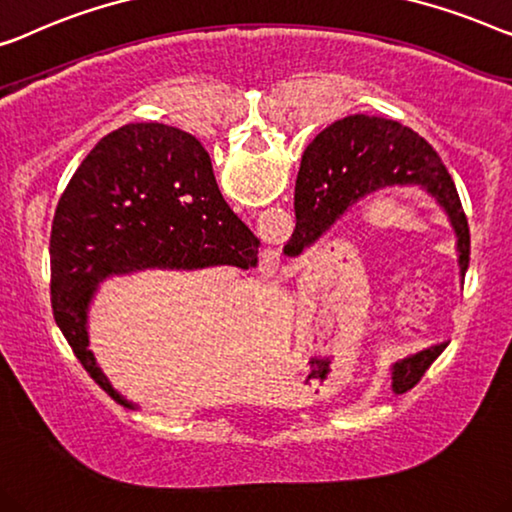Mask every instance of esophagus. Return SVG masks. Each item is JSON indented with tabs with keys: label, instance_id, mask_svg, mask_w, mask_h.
<instances>
[{
	"label": "esophagus",
	"instance_id": "34e87169",
	"mask_svg": "<svg viewBox=\"0 0 512 512\" xmlns=\"http://www.w3.org/2000/svg\"><path fill=\"white\" fill-rule=\"evenodd\" d=\"M263 263H265V268H277V265H279V251L277 249H268V251H265V254H263Z\"/></svg>",
	"mask_w": 512,
	"mask_h": 512
}]
</instances>
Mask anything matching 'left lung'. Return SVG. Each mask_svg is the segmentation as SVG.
Returning <instances> with one entry per match:
<instances>
[{
  "label": "left lung",
  "mask_w": 512,
  "mask_h": 512,
  "mask_svg": "<svg viewBox=\"0 0 512 512\" xmlns=\"http://www.w3.org/2000/svg\"><path fill=\"white\" fill-rule=\"evenodd\" d=\"M395 187H418L441 207L455 233L459 277L469 268V221L450 173L425 138L395 120L348 115L332 122L307 145L295 180L293 238L284 254L298 256L318 242L348 210ZM448 342L432 344L392 362L395 395L411 390Z\"/></svg>",
  "instance_id": "left-lung-1"
}]
</instances>
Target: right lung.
<instances>
[{
	"instance_id": "obj_1",
	"label": "right lung",
	"mask_w": 512,
	"mask_h": 512,
	"mask_svg": "<svg viewBox=\"0 0 512 512\" xmlns=\"http://www.w3.org/2000/svg\"><path fill=\"white\" fill-rule=\"evenodd\" d=\"M261 242L221 196L210 154L191 133L124 124L94 145L59 198L50 233L55 321L85 372L124 406L90 348L99 284L143 270L258 263Z\"/></svg>"
}]
</instances>
